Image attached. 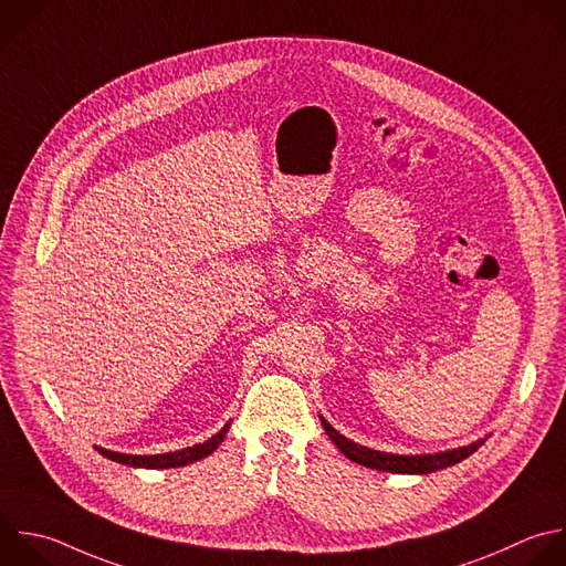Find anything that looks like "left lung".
Here are the masks:
<instances>
[{"label": "left lung", "mask_w": 566, "mask_h": 566, "mask_svg": "<svg viewBox=\"0 0 566 566\" xmlns=\"http://www.w3.org/2000/svg\"><path fill=\"white\" fill-rule=\"evenodd\" d=\"M321 424L325 429V433L329 436V440L352 460L358 462L363 467L369 469H378V471H389V473H431L444 467H451L460 460H464L467 455H471L478 447L484 444V438L467 444V447H458V449H449V451H440V453H420V455H398V453H385V451H376L369 447H363L349 438H345L343 433H338L323 416H321Z\"/></svg>", "instance_id": "1"}]
</instances>
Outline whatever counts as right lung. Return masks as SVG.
<instances>
[{"label":"right lung","instance_id":"add662e5","mask_svg":"<svg viewBox=\"0 0 566 566\" xmlns=\"http://www.w3.org/2000/svg\"><path fill=\"white\" fill-rule=\"evenodd\" d=\"M230 429V422L223 424L221 431H217L212 438H208L206 442H199V444H192V447H186V449H179V451H170V453H155V455H130V453H119V451H111V449H104V447H97V451L115 462H122V464H128V467H144V469H170V467H184V464H190V462H197L206 455H210L226 438Z\"/></svg>","mask_w":566,"mask_h":566}]
</instances>
